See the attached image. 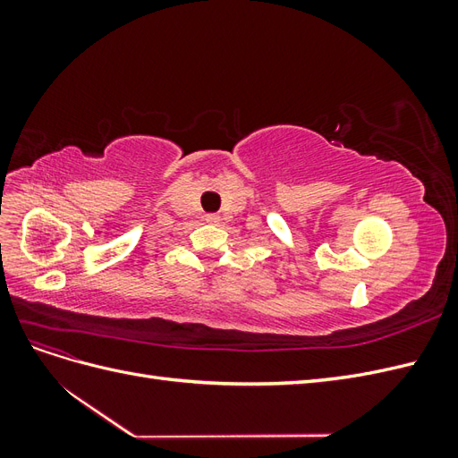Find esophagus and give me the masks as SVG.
<instances>
[{
    "mask_svg": "<svg viewBox=\"0 0 458 458\" xmlns=\"http://www.w3.org/2000/svg\"><path fill=\"white\" fill-rule=\"evenodd\" d=\"M206 221H210V224H217L219 216H217V214H208V216H206Z\"/></svg>",
    "mask_w": 458,
    "mask_h": 458,
    "instance_id": "obj_1",
    "label": "esophagus"
}]
</instances>
